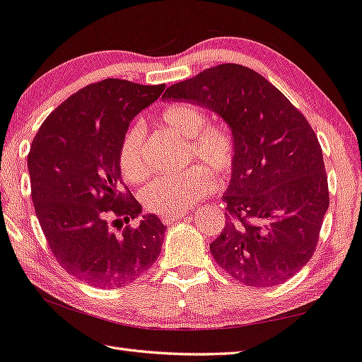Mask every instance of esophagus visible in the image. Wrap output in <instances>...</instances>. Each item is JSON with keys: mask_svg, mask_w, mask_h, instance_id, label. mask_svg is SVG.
<instances>
[{"mask_svg": "<svg viewBox=\"0 0 362 362\" xmlns=\"http://www.w3.org/2000/svg\"><path fill=\"white\" fill-rule=\"evenodd\" d=\"M185 216H188V213H173V214H166V216H162V222H163L165 225H170V223H173L174 221L182 219V217H185Z\"/></svg>", "mask_w": 362, "mask_h": 362, "instance_id": "34e87169", "label": "esophagus"}]
</instances>
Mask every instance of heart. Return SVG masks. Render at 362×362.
I'll list each match as a JSON object with an SVG mask.
<instances>
[{
    "label": "heart",
    "instance_id": "obj_1",
    "mask_svg": "<svg viewBox=\"0 0 362 362\" xmlns=\"http://www.w3.org/2000/svg\"><path fill=\"white\" fill-rule=\"evenodd\" d=\"M160 119L175 136L187 139L189 157L206 165L219 177H226L233 171L236 162V140L228 128L208 124L206 115L200 107L185 103L166 107ZM119 163L126 182H140L148 174L143 123H134L126 131ZM209 170L196 165L179 174L157 177L141 191L143 205L148 211L163 216L185 211L214 191L216 179L212 170Z\"/></svg>",
    "mask_w": 362,
    "mask_h": 362
}]
</instances>
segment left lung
Listing matches in <instances>:
<instances>
[{"label": "left lung", "instance_id": "left-lung-1", "mask_svg": "<svg viewBox=\"0 0 362 362\" xmlns=\"http://www.w3.org/2000/svg\"><path fill=\"white\" fill-rule=\"evenodd\" d=\"M217 114L236 140L222 200L226 223L209 250L248 287H273L312 259L329 185L322 149L305 117L262 75L225 63L170 86L163 97Z\"/></svg>", "mask_w": 362, "mask_h": 362}]
</instances>
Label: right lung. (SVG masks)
I'll list each match as a JSON object with an SVG mask.
<instances>
[{
  "label": "right lung",
  "instance_id": "right-lung-1",
  "mask_svg": "<svg viewBox=\"0 0 362 362\" xmlns=\"http://www.w3.org/2000/svg\"><path fill=\"white\" fill-rule=\"evenodd\" d=\"M165 85L106 78L78 90L41 124L28 166L32 202L50 250L67 273L114 288L148 272L166 226L156 214L117 234L141 214L122 182L120 148L131 120L160 97Z\"/></svg>",
  "mask_w": 362,
  "mask_h": 362
}]
</instances>
